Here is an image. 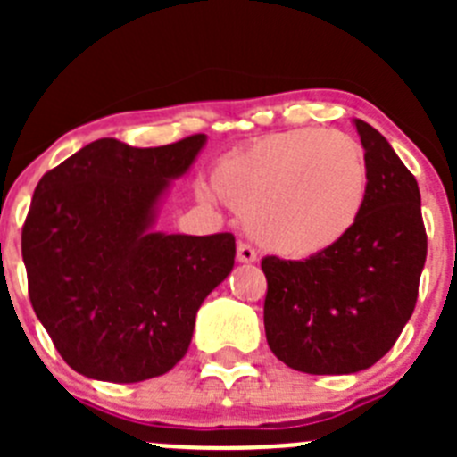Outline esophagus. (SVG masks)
Wrapping results in <instances>:
<instances>
[{"label": "esophagus", "instance_id": "obj_1", "mask_svg": "<svg viewBox=\"0 0 457 457\" xmlns=\"http://www.w3.org/2000/svg\"><path fill=\"white\" fill-rule=\"evenodd\" d=\"M236 258H237V263H253V261H256V252H253L249 245L240 242L236 249Z\"/></svg>", "mask_w": 457, "mask_h": 457}]
</instances>
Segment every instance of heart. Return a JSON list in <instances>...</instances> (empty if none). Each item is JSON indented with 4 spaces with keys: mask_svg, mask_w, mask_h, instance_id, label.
<instances>
[{
    "mask_svg": "<svg viewBox=\"0 0 457 457\" xmlns=\"http://www.w3.org/2000/svg\"><path fill=\"white\" fill-rule=\"evenodd\" d=\"M212 187L268 252L309 258L350 236L366 208L369 162L343 132H274L224 157ZM208 199V192H201Z\"/></svg>",
    "mask_w": 457,
    "mask_h": 457,
    "instance_id": "1",
    "label": "heart"
}]
</instances>
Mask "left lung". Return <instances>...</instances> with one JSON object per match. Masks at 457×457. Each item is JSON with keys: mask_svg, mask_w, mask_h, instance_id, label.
Segmentation results:
<instances>
[{"mask_svg": "<svg viewBox=\"0 0 457 457\" xmlns=\"http://www.w3.org/2000/svg\"><path fill=\"white\" fill-rule=\"evenodd\" d=\"M369 196L350 236L304 261L263 258L265 337L277 359L311 375H350L385 357L410 320L428 240L417 179L389 141L353 119Z\"/></svg>", "mask_w": 457, "mask_h": 457, "instance_id": "8db88e82", "label": "left lung"}]
</instances>
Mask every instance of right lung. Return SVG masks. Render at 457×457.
Returning a JSON list of instances; mask_svg holds the SVG:
<instances>
[{
  "label": "right lung",
  "mask_w": 457,
  "mask_h": 457,
  "mask_svg": "<svg viewBox=\"0 0 457 457\" xmlns=\"http://www.w3.org/2000/svg\"><path fill=\"white\" fill-rule=\"evenodd\" d=\"M205 141H91L36 185L22 228L29 300L63 361L84 378L130 385L171 370L192 343L196 311L231 274V233L153 228Z\"/></svg>",
  "instance_id": "add662e5"
}]
</instances>
